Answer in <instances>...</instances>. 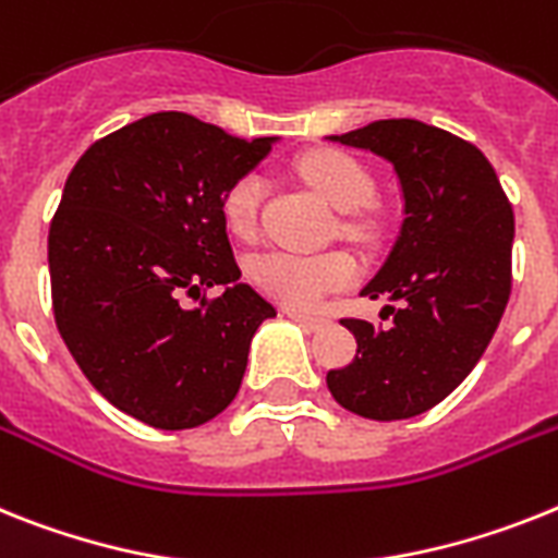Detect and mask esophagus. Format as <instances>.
<instances>
[{
    "instance_id": "obj_1",
    "label": "esophagus",
    "mask_w": 558,
    "mask_h": 558,
    "mask_svg": "<svg viewBox=\"0 0 558 558\" xmlns=\"http://www.w3.org/2000/svg\"><path fill=\"white\" fill-rule=\"evenodd\" d=\"M289 317H292L294 323H301L303 329H308V331H317V329H323V326H326V317H317V315H303V312H294V308H289L287 312Z\"/></svg>"
}]
</instances>
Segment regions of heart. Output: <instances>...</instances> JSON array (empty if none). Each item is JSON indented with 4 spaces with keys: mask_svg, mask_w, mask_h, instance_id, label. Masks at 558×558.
I'll use <instances>...</instances> for the list:
<instances>
[{
    "mask_svg": "<svg viewBox=\"0 0 558 558\" xmlns=\"http://www.w3.org/2000/svg\"><path fill=\"white\" fill-rule=\"evenodd\" d=\"M298 175L320 195L337 213H357L368 204L374 181L357 158L345 156L340 149H312L298 161ZM264 198V181L257 175L238 178L235 184L223 192L221 215L229 232L238 238H252L257 232V213ZM366 223L357 218L345 221L349 235H363ZM252 283L275 301L287 306H315L323 294L349 287L357 266L351 255L340 250L326 252H292L266 250L257 252L246 266Z\"/></svg>",
    "mask_w": 558,
    "mask_h": 558,
    "instance_id": "heart-1",
    "label": "heart"
}]
</instances>
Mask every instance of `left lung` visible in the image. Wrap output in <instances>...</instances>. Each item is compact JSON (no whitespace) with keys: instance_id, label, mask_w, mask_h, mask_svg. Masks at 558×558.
Returning a JSON list of instances; mask_svg holds the SVG:
<instances>
[{"instance_id":"8db88e82","label":"left lung","mask_w":558,"mask_h":558,"mask_svg":"<svg viewBox=\"0 0 558 558\" xmlns=\"http://www.w3.org/2000/svg\"><path fill=\"white\" fill-rule=\"evenodd\" d=\"M386 158L402 190V227L363 298H386L391 326L343 320L357 340L345 368L326 374L343 409L409 420L434 409L488 349L510 298L513 209L474 144L414 119L329 135Z\"/></svg>"}]
</instances>
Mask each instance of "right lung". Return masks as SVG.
I'll use <instances>...</instances> for the list:
<instances>
[{"label":"right lung","mask_w":558,"mask_h":558,"mask_svg":"<svg viewBox=\"0 0 558 558\" xmlns=\"http://www.w3.org/2000/svg\"><path fill=\"white\" fill-rule=\"evenodd\" d=\"M278 138H238L153 112L76 161L48 238L59 335L98 395L161 430L209 423L235 400L257 326L275 306L241 283L223 192ZM223 286L184 310L181 293Z\"/></svg>","instance_id":"1"}]
</instances>
